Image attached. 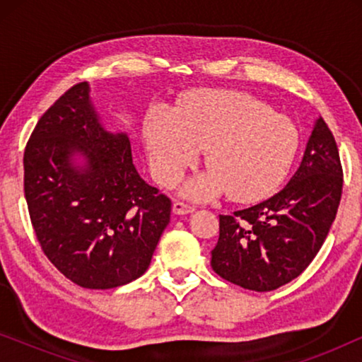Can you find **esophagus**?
Segmentation results:
<instances>
[{"label": "esophagus", "instance_id": "1", "mask_svg": "<svg viewBox=\"0 0 362 362\" xmlns=\"http://www.w3.org/2000/svg\"><path fill=\"white\" fill-rule=\"evenodd\" d=\"M196 207L191 206V204H186V202L182 201H175L173 202V212L177 216H182V214H191V212H194Z\"/></svg>", "mask_w": 362, "mask_h": 362}]
</instances>
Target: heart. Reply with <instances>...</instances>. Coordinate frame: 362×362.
<instances>
[{
	"instance_id": "obj_1",
	"label": "heart",
	"mask_w": 362,
	"mask_h": 362,
	"mask_svg": "<svg viewBox=\"0 0 362 362\" xmlns=\"http://www.w3.org/2000/svg\"><path fill=\"white\" fill-rule=\"evenodd\" d=\"M145 141L153 173L173 185L206 150L209 171L185 187L192 199L227 192L230 199H264L281 185L298 153L293 122L259 98L235 90H201L176 112L156 107L145 118Z\"/></svg>"
}]
</instances>
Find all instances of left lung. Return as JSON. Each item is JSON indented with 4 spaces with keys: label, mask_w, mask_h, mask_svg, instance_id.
<instances>
[{
    "label": "left lung",
    "mask_w": 362,
    "mask_h": 362,
    "mask_svg": "<svg viewBox=\"0 0 362 362\" xmlns=\"http://www.w3.org/2000/svg\"><path fill=\"white\" fill-rule=\"evenodd\" d=\"M343 192V166L333 133L316 120L303 160L280 192L260 204L219 216L211 267L252 291H272L305 272L333 224Z\"/></svg>",
    "instance_id": "obj_1"
}]
</instances>
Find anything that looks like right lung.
<instances>
[{"instance_id": "1", "label": "right lung", "mask_w": 362, "mask_h": 362, "mask_svg": "<svg viewBox=\"0 0 362 362\" xmlns=\"http://www.w3.org/2000/svg\"><path fill=\"white\" fill-rule=\"evenodd\" d=\"M76 152L86 167L71 165ZM24 196L44 255L90 290L145 274L171 216L170 197L133 166L128 136L103 130L87 82L62 93L34 127L24 150Z\"/></svg>"}]
</instances>
